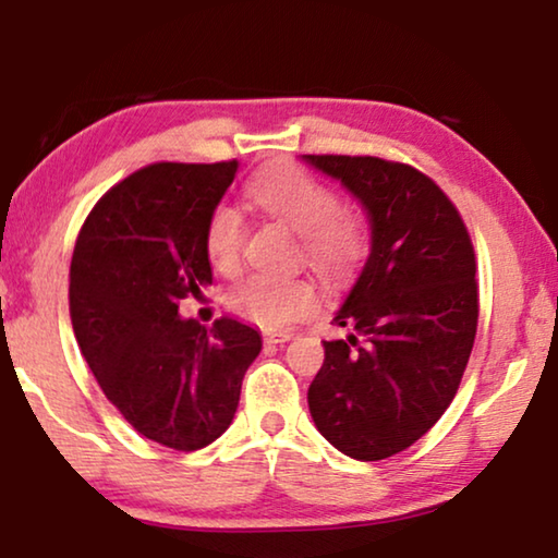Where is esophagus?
Instances as JSON below:
<instances>
[{
  "label": "esophagus",
  "mask_w": 558,
  "mask_h": 558,
  "mask_svg": "<svg viewBox=\"0 0 558 558\" xmlns=\"http://www.w3.org/2000/svg\"><path fill=\"white\" fill-rule=\"evenodd\" d=\"M266 342H269V345H281V342H287V340H292V335L289 332H284V335H266L264 338Z\"/></svg>",
  "instance_id": "obj_1"
}]
</instances>
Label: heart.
Segmentation results:
<instances>
[{"label":"heart","instance_id":"1","mask_svg":"<svg viewBox=\"0 0 558 558\" xmlns=\"http://www.w3.org/2000/svg\"><path fill=\"white\" fill-rule=\"evenodd\" d=\"M246 197L258 210L279 218L300 233L302 258L340 281L365 254V228L353 210L338 208L330 185L300 167H274L248 180ZM246 226L233 205L220 203L205 223V256L220 274H233L241 264ZM317 287L294 274L258 271L241 279L228 292V307L264 330H287L317 307Z\"/></svg>","mask_w":558,"mask_h":558}]
</instances>
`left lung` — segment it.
Listing matches in <instances>:
<instances>
[{
    "instance_id": "left-lung-1",
    "label": "left lung",
    "mask_w": 558,
    "mask_h": 558,
    "mask_svg": "<svg viewBox=\"0 0 558 558\" xmlns=\"http://www.w3.org/2000/svg\"><path fill=\"white\" fill-rule=\"evenodd\" d=\"M371 218V254L325 340L307 401L342 454L376 462L422 439L452 403L477 332L475 248L441 187L380 157L304 155Z\"/></svg>"
}]
</instances>
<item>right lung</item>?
<instances>
[{
	"mask_svg": "<svg viewBox=\"0 0 558 558\" xmlns=\"http://www.w3.org/2000/svg\"><path fill=\"white\" fill-rule=\"evenodd\" d=\"M239 162H155L88 213L71 262V319L88 368L121 416L157 445L195 452L233 422L262 335L233 317L178 315L213 284L205 223Z\"/></svg>",
	"mask_w": 558,
	"mask_h": 558,
	"instance_id": "add662e5",
	"label": "right lung"
}]
</instances>
